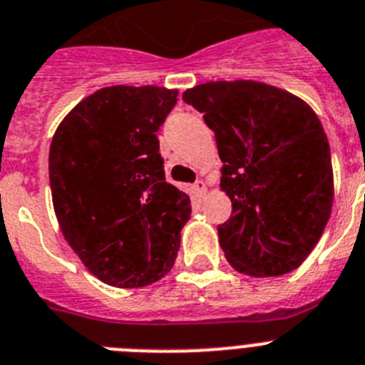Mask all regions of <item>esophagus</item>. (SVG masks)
I'll use <instances>...</instances> for the list:
<instances>
[{"instance_id":"1","label":"esophagus","mask_w":365,"mask_h":365,"mask_svg":"<svg viewBox=\"0 0 365 365\" xmlns=\"http://www.w3.org/2000/svg\"><path fill=\"white\" fill-rule=\"evenodd\" d=\"M192 187H195L196 195H200V196H204L205 191H207V185H205L204 180H198V182H196Z\"/></svg>"}]
</instances>
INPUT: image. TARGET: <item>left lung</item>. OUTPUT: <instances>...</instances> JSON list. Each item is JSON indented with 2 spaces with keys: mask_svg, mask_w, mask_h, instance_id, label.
Listing matches in <instances>:
<instances>
[{
  "mask_svg": "<svg viewBox=\"0 0 365 365\" xmlns=\"http://www.w3.org/2000/svg\"><path fill=\"white\" fill-rule=\"evenodd\" d=\"M215 132L220 189L233 213L218 226L227 262L252 277L296 270L314 250L334 200L331 148L297 95L257 81L205 82L183 91Z\"/></svg>",
  "mask_w": 365,
  "mask_h": 365,
  "instance_id": "1",
  "label": "left lung"
}]
</instances>
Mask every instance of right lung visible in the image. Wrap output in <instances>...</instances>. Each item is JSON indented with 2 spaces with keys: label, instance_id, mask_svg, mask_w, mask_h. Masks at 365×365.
Returning a JSON list of instances; mask_svg holds the SVG:
<instances>
[{
  "label": "right lung",
  "instance_id": "obj_1",
  "mask_svg": "<svg viewBox=\"0 0 365 365\" xmlns=\"http://www.w3.org/2000/svg\"><path fill=\"white\" fill-rule=\"evenodd\" d=\"M178 90L108 86L62 119L49 148V182L62 235L88 272L117 288L169 274L191 198L165 182L156 132Z\"/></svg>",
  "mask_w": 365,
  "mask_h": 365
}]
</instances>
